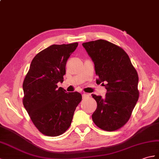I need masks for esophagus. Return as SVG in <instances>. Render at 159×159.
<instances>
[{
  "instance_id": "esophagus-1",
  "label": "esophagus",
  "mask_w": 159,
  "mask_h": 159,
  "mask_svg": "<svg viewBox=\"0 0 159 159\" xmlns=\"http://www.w3.org/2000/svg\"><path fill=\"white\" fill-rule=\"evenodd\" d=\"M89 94H88V93H84L83 94V98H87V97H89Z\"/></svg>"
}]
</instances>
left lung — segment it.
I'll use <instances>...</instances> for the list:
<instances>
[{
	"label": "left lung",
	"instance_id": "8db88e82",
	"mask_svg": "<svg viewBox=\"0 0 159 159\" xmlns=\"http://www.w3.org/2000/svg\"><path fill=\"white\" fill-rule=\"evenodd\" d=\"M95 65L98 79L106 89V97L92 95L97 108L92 119L103 130L113 131L127 123L139 98L138 75L127 53L105 40L83 43Z\"/></svg>",
	"mask_w": 159,
	"mask_h": 159
}]
</instances>
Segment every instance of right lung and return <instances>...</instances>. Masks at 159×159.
<instances>
[{
	"mask_svg": "<svg viewBox=\"0 0 159 159\" xmlns=\"http://www.w3.org/2000/svg\"><path fill=\"white\" fill-rule=\"evenodd\" d=\"M78 43L53 45L33 59L23 83V104L35 127L43 134L55 137L70 126L76 106L82 100L79 92L66 93L63 83L66 64Z\"/></svg>",
	"mask_w": 159,
	"mask_h": 159,
	"instance_id": "add662e5",
	"label": "right lung"
}]
</instances>
